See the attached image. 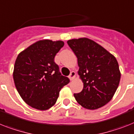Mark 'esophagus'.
Instances as JSON below:
<instances>
[{"instance_id":"esophagus-1","label":"esophagus","mask_w":134,"mask_h":134,"mask_svg":"<svg viewBox=\"0 0 134 134\" xmlns=\"http://www.w3.org/2000/svg\"><path fill=\"white\" fill-rule=\"evenodd\" d=\"M75 77H76V72L75 71H71L69 76V78L70 79V80H73L75 78Z\"/></svg>"}]
</instances>
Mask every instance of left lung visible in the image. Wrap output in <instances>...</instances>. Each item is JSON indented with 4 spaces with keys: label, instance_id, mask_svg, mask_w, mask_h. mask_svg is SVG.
Returning a JSON list of instances; mask_svg holds the SVG:
<instances>
[{
    "label": "left lung",
    "instance_id": "left-lung-1",
    "mask_svg": "<svg viewBox=\"0 0 134 134\" xmlns=\"http://www.w3.org/2000/svg\"><path fill=\"white\" fill-rule=\"evenodd\" d=\"M67 44L77 58L78 74L84 84L82 91L75 93L77 103L95 110L108 103L121 79L118 62L109 52L87 38L71 39Z\"/></svg>",
    "mask_w": 134,
    "mask_h": 134
}]
</instances>
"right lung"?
<instances>
[{
    "instance_id": "obj_1",
    "label": "right lung",
    "mask_w": 134,
    "mask_h": 134,
    "mask_svg": "<svg viewBox=\"0 0 134 134\" xmlns=\"http://www.w3.org/2000/svg\"><path fill=\"white\" fill-rule=\"evenodd\" d=\"M63 46L62 41L41 40L17 57L14 83L22 99L32 108L40 110L50 108L57 102L60 89L69 82L54 60Z\"/></svg>"
}]
</instances>
